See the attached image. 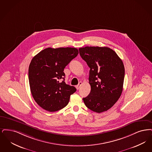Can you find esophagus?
<instances>
[{
	"mask_svg": "<svg viewBox=\"0 0 152 152\" xmlns=\"http://www.w3.org/2000/svg\"><path fill=\"white\" fill-rule=\"evenodd\" d=\"M82 82H80L79 83V84H78L77 86H76V88H77V90H79V88L80 87V86H82Z\"/></svg>",
	"mask_w": 152,
	"mask_h": 152,
	"instance_id": "1",
	"label": "esophagus"
}]
</instances>
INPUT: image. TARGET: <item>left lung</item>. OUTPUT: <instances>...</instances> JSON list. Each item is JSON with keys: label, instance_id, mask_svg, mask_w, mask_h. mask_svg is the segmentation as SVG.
<instances>
[{"label": "left lung", "instance_id": "8db88e82", "mask_svg": "<svg viewBox=\"0 0 152 152\" xmlns=\"http://www.w3.org/2000/svg\"><path fill=\"white\" fill-rule=\"evenodd\" d=\"M82 58L90 68L91 91L83 98L86 107L97 113L111 108L123 91L125 75L122 60L108 47L86 46L79 49Z\"/></svg>", "mask_w": 152, "mask_h": 152}]
</instances>
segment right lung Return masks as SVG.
Listing matches in <instances>:
<instances>
[{
	"label": "right lung",
	"mask_w": 152,
	"mask_h": 152,
	"mask_svg": "<svg viewBox=\"0 0 152 152\" xmlns=\"http://www.w3.org/2000/svg\"><path fill=\"white\" fill-rule=\"evenodd\" d=\"M78 54L75 48H48L32 59L28 70L31 92L43 109L55 112L67 105L77 90L66 84L64 70Z\"/></svg>",
	"instance_id": "1"
}]
</instances>
